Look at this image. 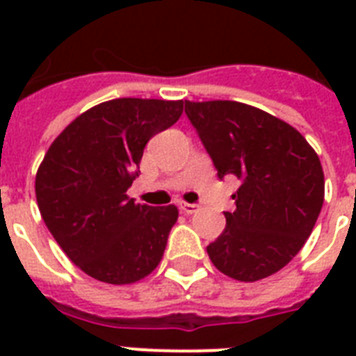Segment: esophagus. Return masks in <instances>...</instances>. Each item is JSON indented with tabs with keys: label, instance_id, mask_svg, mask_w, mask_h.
Masks as SVG:
<instances>
[{
	"label": "esophagus",
	"instance_id": "esophagus-1",
	"mask_svg": "<svg viewBox=\"0 0 356 356\" xmlns=\"http://www.w3.org/2000/svg\"><path fill=\"white\" fill-rule=\"evenodd\" d=\"M197 209H200V205H195V203H184V201L179 203V211L183 212V214H194Z\"/></svg>",
	"mask_w": 356,
	"mask_h": 356
}]
</instances>
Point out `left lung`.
<instances>
[{"label":"left lung","instance_id":"left-lung-1","mask_svg":"<svg viewBox=\"0 0 356 356\" xmlns=\"http://www.w3.org/2000/svg\"><path fill=\"white\" fill-rule=\"evenodd\" d=\"M184 113L211 155L218 177L236 175V211L209 243L212 264L253 282L284 268L303 248L325 194L321 162L299 131L238 102H184Z\"/></svg>","mask_w":356,"mask_h":356}]
</instances>
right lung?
<instances>
[{"label":"right lung","mask_w":356,"mask_h":356,"mask_svg":"<svg viewBox=\"0 0 356 356\" xmlns=\"http://www.w3.org/2000/svg\"><path fill=\"white\" fill-rule=\"evenodd\" d=\"M183 102L122 97L92 107L49 145L35 192L42 220L86 275L131 284L161 262L177 207L134 203L129 186L151 136L172 127Z\"/></svg>","instance_id":"add662e5"}]
</instances>
